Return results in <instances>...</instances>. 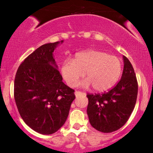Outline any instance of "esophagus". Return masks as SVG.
I'll return each mask as SVG.
<instances>
[{
	"instance_id": "esophagus-1",
	"label": "esophagus",
	"mask_w": 153,
	"mask_h": 153,
	"mask_svg": "<svg viewBox=\"0 0 153 153\" xmlns=\"http://www.w3.org/2000/svg\"><path fill=\"white\" fill-rule=\"evenodd\" d=\"M83 94H84V93H83L82 92H80V91H75V96H76V97L79 96V95H83Z\"/></svg>"
}]
</instances>
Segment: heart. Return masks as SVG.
Here are the masks:
<instances>
[{"instance_id": "heart-1", "label": "heart", "mask_w": 153, "mask_h": 153, "mask_svg": "<svg viewBox=\"0 0 153 153\" xmlns=\"http://www.w3.org/2000/svg\"><path fill=\"white\" fill-rule=\"evenodd\" d=\"M81 83L84 87L91 85L98 92H104L115 85L122 72V63L116 56L98 50H85L75 53L73 59L66 58L61 64V73L67 84L75 86Z\"/></svg>"}]
</instances>
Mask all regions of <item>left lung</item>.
<instances>
[{
	"label": "left lung",
	"instance_id": "left-lung-1",
	"mask_svg": "<svg viewBox=\"0 0 153 153\" xmlns=\"http://www.w3.org/2000/svg\"><path fill=\"white\" fill-rule=\"evenodd\" d=\"M124 70L119 82L104 93L86 95L89 123L98 131L109 133L122 127L136 103L138 81L130 61L124 55Z\"/></svg>",
	"mask_w": 153,
	"mask_h": 153
}]
</instances>
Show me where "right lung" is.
<instances>
[{"instance_id": "1", "label": "right lung", "mask_w": 153, "mask_h": 153, "mask_svg": "<svg viewBox=\"0 0 153 153\" xmlns=\"http://www.w3.org/2000/svg\"><path fill=\"white\" fill-rule=\"evenodd\" d=\"M64 41L38 47L17 70L14 97L20 115L31 129L43 135L58 130L67 119L75 90L66 85L53 58Z\"/></svg>"}]
</instances>
